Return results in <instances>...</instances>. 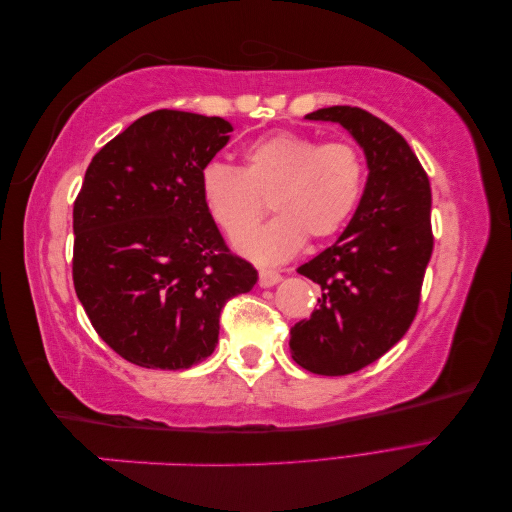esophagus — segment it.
I'll return each instance as SVG.
<instances>
[{"instance_id":"obj_1","label":"esophagus","mask_w":512,"mask_h":512,"mask_svg":"<svg viewBox=\"0 0 512 512\" xmlns=\"http://www.w3.org/2000/svg\"><path fill=\"white\" fill-rule=\"evenodd\" d=\"M282 280V275L277 273V271H267V269H262L260 271V275H258V284H260V288H271V286H275L277 282Z\"/></svg>"}]
</instances>
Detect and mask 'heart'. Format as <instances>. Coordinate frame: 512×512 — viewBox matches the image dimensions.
<instances>
[{"label":"heart","instance_id":"1","mask_svg":"<svg viewBox=\"0 0 512 512\" xmlns=\"http://www.w3.org/2000/svg\"><path fill=\"white\" fill-rule=\"evenodd\" d=\"M367 164L348 141L275 132L243 151L241 168L211 160L200 173V194L226 239L239 241L266 210L278 215L239 243L260 265H277L297 254L305 237L329 239L359 207Z\"/></svg>","mask_w":512,"mask_h":512}]
</instances>
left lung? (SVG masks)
<instances>
[{"mask_svg":"<svg viewBox=\"0 0 512 512\" xmlns=\"http://www.w3.org/2000/svg\"><path fill=\"white\" fill-rule=\"evenodd\" d=\"M344 126L365 151L367 183L339 239L299 267L322 290L318 307L290 329L294 363L346 376L378 361L406 335L433 250L431 188L406 138L356 106L305 115Z\"/></svg>","mask_w":512,"mask_h":512,"instance_id":"left-lung-1","label":"left lung"}]
</instances>
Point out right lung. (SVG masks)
<instances>
[{
    "label": "right lung",
    "mask_w": 512,
    "mask_h": 512,
    "mask_svg": "<svg viewBox=\"0 0 512 512\" xmlns=\"http://www.w3.org/2000/svg\"><path fill=\"white\" fill-rule=\"evenodd\" d=\"M230 132L222 117L162 108L87 166L72 213L74 290L96 333L134 365L205 361L222 307L258 280L230 254L200 194V173Z\"/></svg>",
    "instance_id": "1"
}]
</instances>
